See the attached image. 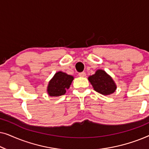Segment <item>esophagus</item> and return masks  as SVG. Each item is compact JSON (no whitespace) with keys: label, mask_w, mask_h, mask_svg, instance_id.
<instances>
[{"label":"esophagus","mask_w":149,"mask_h":149,"mask_svg":"<svg viewBox=\"0 0 149 149\" xmlns=\"http://www.w3.org/2000/svg\"><path fill=\"white\" fill-rule=\"evenodd\" d=\"M79 76H80V77H84L86 76V73H85V72H79Z\"/></svg>","instance_id":"esophagus-1"}]
</instances>
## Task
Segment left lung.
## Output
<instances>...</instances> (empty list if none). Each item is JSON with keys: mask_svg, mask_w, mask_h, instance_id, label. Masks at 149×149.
Returning a JSON list of instances; mask_svg holds the SVG:
<instances>
[{"mask_svg": "<svg viewBox=\"0 0 149 149\" xmlns=\"http://www.w3.org/2000/svg\"><path fill=\"white\" fill-rule=\"evenodd\" d=\"M89 81L95 91L102 95H110L117 88L113 79L102 70H97L94 74L89 77Z\"/></svg>", "mask_w": 149, "mask_h": 149, "instance_id": "left-lung-1", "label": "left lung"}]
</instances>
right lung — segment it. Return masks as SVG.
Here are the masks:
<instances>
[{
    "mask_svg": "<svg viewBox=\"0 0 149 149\" xmlns=\"http://www.w3.org/2000/svg\"><path fill=\"white\" fill-rule=\"evenodd\" d=\"M73 79L72 76L61 71L56 73L49 83L47 87L49 95L50 96L57 97L65 94L66 89L70 87Z\"/></svg>",
    "mask_w": 149,
    "mask_h": 149,
    "instance_id": "1",
    "label": "right lung"
}]
</instances>
